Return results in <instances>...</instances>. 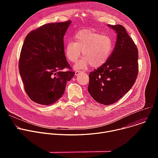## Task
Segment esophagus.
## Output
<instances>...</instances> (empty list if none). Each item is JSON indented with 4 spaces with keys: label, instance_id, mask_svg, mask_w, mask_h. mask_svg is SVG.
Here are the masks:
<instances>
[{
    "label": "esophagus",
    "instance_id": "esophagus-1",
    "mask_svg": "<svg viewBox=\"0 0 158 158\" xmlns=\"http://www.w3.org/2000/svg\"><path fill=\"white\" fill-rule=\"evenodd\" d=\"M81 73H82V71H75V75L76 76H78Z\"/></svg>",
    "mask_w": 158,
    "mask_h": 158
}]
</instances>
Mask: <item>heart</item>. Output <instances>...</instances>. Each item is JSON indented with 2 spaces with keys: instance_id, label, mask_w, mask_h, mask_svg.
Returning a JSON list of instances; mask_svg holds the SVG:
<instances>
[{
  "instance_id": "1",
  "label": "heart",
  "mask_w": 158,
  "mask_h": 158,
  "mask_svg": "<svg viewBox=\"0 0 158 158\" xmlns=\"http://www.w3.org/2000/svg\"><path fill=\"white\" fill-rule=\"evenodd\" d=\"M113 45L109 35L82 29L74 35V42L65 44L64 54L69 62L76 63L82 51L84 57L76 65V68L85 69L90 65L98 68L107 62L113 50Z\"/></svg>"
}]
</instances>
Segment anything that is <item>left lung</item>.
Masks as SVG:
<instances>
[{"label":"left lung","mask_w":158,"mask_h":158,"mask_svg":"<svg viewBox=\"0 0 158 158\" xmlns=\"http://www.w3.org/2000/svg\"><path fill=\"white\" fill-rule=\"evenodd\" d=\"M117 33L115 47L107 62L89 74L88 92L98 102L110 105L120 99L137 79L138 51L121 25H108Z\"/></svg>","instance_id":"left-lung-1"}]
</instances>
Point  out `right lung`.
<instances>
[{"label":"right lung","instance_id":"add662e5","mask_svg":"<svg viewBox=\"0 0 158 158\" xmlns=\"http://www.w3.org/2000/svg\"><path fill=\"white\" fill-rule=\"evenodd\" d=\"M71 20L45 24L30 32L22 45L19 61L25 91L34 102L48 106L65 92L75 73L67 62L64 36ZM67 68L70 70L64 72Z\"/></svg>","mask_w":158,"mask_h":158}]
</instances>
